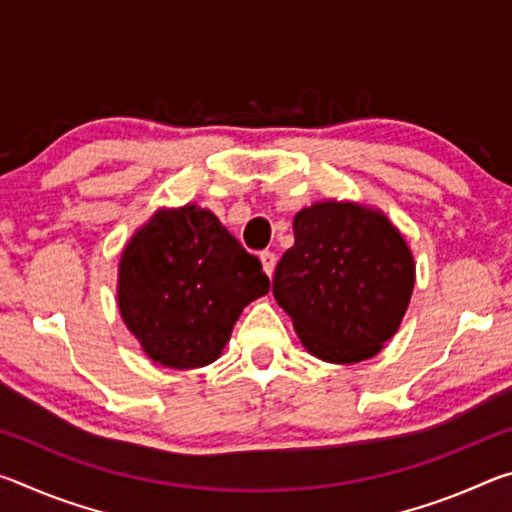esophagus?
<instances>
[{"label":"esophagus","mask_w":512,"mask_h":512,"mask_svg":"<svg viewBox=\"0 0 512 512\" xmlns=\"http://www.w3.org/2000/svg\"><path fill=\"white\" fill-rule=\"evenodd\" d=\"M259 259H262L264 273H266L268 277H273L275 264H277V257H275V253H271V250H264V253H259Z\"/></svg>","instance_id":"34e87169"}]
</instances>
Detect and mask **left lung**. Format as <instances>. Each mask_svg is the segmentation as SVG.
Masks as SVG:
<instances>
[{
    "instance_id": "obj_1",
    "label": "left lung",
    "mask_w": 512,
    "mask_h": 512,
    "mask_svg": "<svg viewBox=\"0 0 512 512\" xmlns=\"http://www.w3.org/2000/svg\"><path fill=\"white\" fill-rule=\"evenodd\" d=\"M293 244L277 262L273 296L314 357H375L402 323L415 266L384 214L354 203H316L293 219Z\"/></svg>"
}]
</instances>
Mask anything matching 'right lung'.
Listing matches in <instances>:
<instances>
[{"instance_id": "obj_1", "label": "right lung", "mask_w": 512, "mask_h": 512, "mask_svg": "<svg viewBox=\"0 0 512 512\" xmlns=\"http://www.w3.org/2000/svg\"><path fill=\"white\" fill-rule=\"evenodd\" d=\"M268 291L255 255L210 210L158 212L119 264V311L153 361L201 368L219 357L250 300Z\"/></svg>"}]
</instances>
